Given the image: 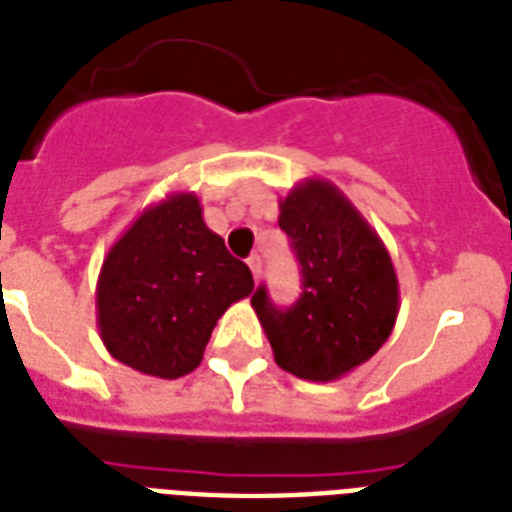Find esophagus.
Returning a JSON list of instances; mask_svg holds the SVG:
<instances>
[{
  "mask_svg": "<svg viewBox=\"0 0 512 512\" xmlns=\"http://www.w3.org/2000/svg\"><path fill=\"white\" fill-rule=\"evenodd\" d=\"M247 265H249V270H252V276H255V281H257V278H260V268H263V263H260V257L252 255L247 260Z\"/></svg>",
  "mask_w": 512,
  "mask_h": 512,
  "instance_id": "esophagus-1",
  "label": "esophagus"
}]
</instances>
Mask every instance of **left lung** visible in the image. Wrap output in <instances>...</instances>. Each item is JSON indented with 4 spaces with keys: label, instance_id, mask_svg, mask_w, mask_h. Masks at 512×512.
<instances>
[{
    "label": "left lung",
    "instance_id": "1",
    "mask_svg": "<svg viewBox=\"0 0 512 512\" xmlns=\"http://www.w3.org/2000/svg\"><path fill=\"white\" fill-rule=\"evenodd\" d=\"M302 273V294L278 310L260 286L252 307L278 368L305 381H336L371 360L392 334L400 286L371 223L326 178H305L281 199Z\"/></svg>",
    "mask_w": 512,
    "mask_h": 512
}]
</instances>
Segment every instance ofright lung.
I'll use <instances>...</instances> for the list:
<instances>
[{
	"mask_svg": "<svg viewBox=\"0 0 512 512\" xmlns=\"http://www.w3.org/2000/svg\"><path fill=\"white\" fill-rule=\"evenodd\" d=\"M255 289L252 273L207 228L194 191L147 207L107 252L97 326L107 352L155 378L202 363L215 323Z\"/></svg>",
	"mask_w": 512,
	"mask_h": 512,
	"instance_id": "add662e5",
	"label": "right lung"
}]
</instances>
